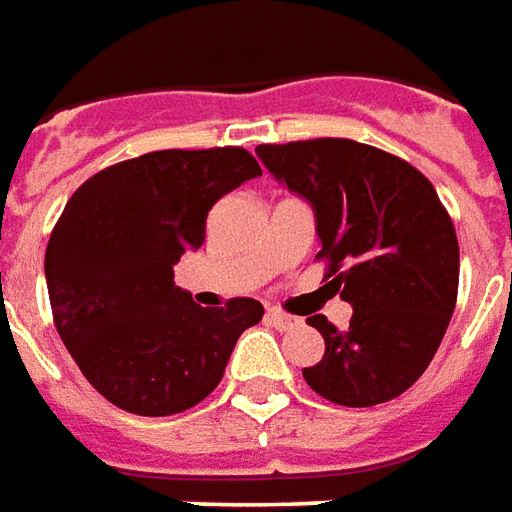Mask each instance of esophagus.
<instances>
[{"instance_id":"obj_1","label":"esophagus","mask_w":512,"mask_h":512,"mask_svg":"<svg viewBox=\"0 0 512 512\" xmlns=\"http://www.w3.org/2000/svg\"><path fill=\"white\" fill-rule=\"evenodd\" d=\"M273 327H279V329H287V327H293L296 324V318L293 315H287V312H281V310H267V315H264Z\"/></svg>"}]
</instances>
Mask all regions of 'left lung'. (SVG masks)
I'll use <instances>...</instances> for the list:
<instances>
[{"label": "left lung", "instance_id": "left-lung-1", "mask_svg": "<svg viewBox=\"0 0 512 512\" xmlns=\"http://www.w3.org/2000/svg\"><path fill=\"white\" fill-rule=\"evenodd\" d=\"M270 174L315 211L321 250L349 327L324 315V358L304 369L329 403L366 408L394 400L428 369L454 315L459 242L434 185L403 157L346 137L262 143Z\"/></svg>", "mask_w": 512, "mask_h": 512}]
</instances>
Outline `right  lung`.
I'll use <instances>...</instances> for the list:
<instances>
[{
  "label": "right lung",
  "instance_id": "1",
  "mask_svg": "<svg viewBox=\"0 0 512 512\" xmlns=\"http://www.w3.org/2000/svg\"><path fill=\"white\" fill-rule=\"evenodd\" d=\"M239 146L163 149L92 174L58 216L44 276L58 335L95 392L140 417L197 406L225 375L256 298L202 310L174 264L205 242L216 202L259 177Z\"/></svg>",
  "mask_w": 512,
  "mask_h": 512
}]
</instances>
